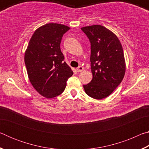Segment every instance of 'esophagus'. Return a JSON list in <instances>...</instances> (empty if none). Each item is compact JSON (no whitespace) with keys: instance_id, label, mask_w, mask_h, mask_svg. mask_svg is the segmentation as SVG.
I'll list each match as a JSON object with an SVG mask.
<instances>
[{"instance_id":"1","label":"esophagus","mask_w":149,"mask_h":149,"mask_svg":"<svg viewBox=\"0 0 149 149\" xmlns=\"http://www.w3.org/2000/svg\"><path fill=\"white\" fill-rule=\"evenodd\" d=\"M83 70H84V67L81 66V65H79V66L77 68V72H82Z\"/></svg>"}]
</instances>
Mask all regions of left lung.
Masks as SVG:
<instances>
[{"instance_id": "1", "label": "left lung", "mask_w": 149, "mask_h": 149, "mask_svg": "<svg viewBox=\"0 0 149 149\" xmlns=\"http://www.w3.org/2000/svg\"><path fill=\"white\" fill-rule=\"evenodd\" d=\"M91 42L93 79L84 85L85 93L95 99L107 97L123 79L125 62L122 46L116 35L104 26L82 27Z\"/></svg>"}]
</instances>
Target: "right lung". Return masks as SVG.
<instances>
[{
	"mask_svg": "<svg viewBox=\"0 0 149 149\" xmlns=\"http://www.w3.org/2000/svg\"><path fill=\"white\" fill-rule=\"evenodd\" d=\"M70 27L48 24L35 30L25 53V64L31 85L47 99L64 91L73 72L60 50L62 37Z\"/></svg>",
	"mask_w": 149,
	"mask_h": 149,
	"instance_id": "1",
	"label": "right lung"
}]
</instances>
